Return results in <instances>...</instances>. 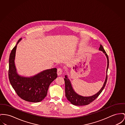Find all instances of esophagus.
Returning a JSON list of instances; mask_svg holds the SVG:
<instances>
[{
    "label": "esophagus",
    "instance_id": "esophagus-1",
    "mask_svg": "<svg viewBox=\"0 0 125 125\" xmlns=\"http://www.w3.org/2000/svg\"><path fill=\"white\" fill-rule=\"evenodd\" d=\"M62 69L58 68L57 69V74H58V75H61L62 74Z\"/></svg>",
    "mask_w": 125,
    "mask_h": 125
}]
</instances>
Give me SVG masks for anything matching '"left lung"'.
Wrapping results in <instances>:
<instances>
[{"mask_svg": "<svg viewBox=\"0 0 125 125\" xmlns=\"http://www.w3.org/2000/svg\"><path fill=\"white\" fill-rule=\"evenodd\" d=\"M99 50L102 51L103 53L106 56L107 59V67L106 70V76L105 82L103 85V86L101 88L99 92L91 96H83L79 94H78L75 90L73 88L72 84L70 80L68 78V75H65V78H64L65 84V96L68 101H69L72 104L76 105V106H84L89 104L92 102L93 100H95L99 95L101 92L103 90L106 84L107 81V73L108 70V66H109V60L108 57L107 53L105 51L102 45L101 44L100 45V48Z\"/></svg>", "mask_w": 125, "mask_h": 125, "instance_id": "1", "label": "left lung"}]
</instances>
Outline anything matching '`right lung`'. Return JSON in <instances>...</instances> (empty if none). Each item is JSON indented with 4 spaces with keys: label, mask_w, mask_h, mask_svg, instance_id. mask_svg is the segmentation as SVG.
<instances>
[{
    "label": "right lung",
    "mask_w": 125,
    "mask_h": 125,
    "mask_svg": "<svg viewBox=\"0 0 125 125\" xmlns=\"http://www.w3.org/2000/svg\"><path fill=\"white\" fill-rule=\"evenodd\" d=\"M11 51L9 59V80L13 88L22 99L31 102L41 101L46 96L50 84L57 77L55 68L43 70L31 77L19 75L15 64L17 45Z\"/></svg>",
    "instance_id": "1"
}]
</instances>
